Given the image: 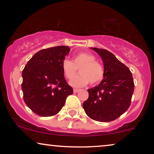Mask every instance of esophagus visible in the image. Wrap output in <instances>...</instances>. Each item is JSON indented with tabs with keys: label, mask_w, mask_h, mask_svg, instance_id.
Here are the masks:
<instances>
[{
	"label": "esophagus",
	"mask_w": 154,
	"mask_h": 154,
	"mask_svg": "<svg viewBox=\"0 0 154 154\" xmlns=\"http://www.w3.org/2000/svg\"><path fill=\"white\" fill-rule=\"evenodd\" d=\"M79 91H80L79 89H73V92H75V93H76V92Z\"/></svg>",
	"instance_id": "esophagus-1"
}]
</instances>
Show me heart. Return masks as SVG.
Instances as JSON below:
<instances>
[{
    "mask_svg": "<svg viewBox=\"0 0 154 154\" xmlns=\"http://www.w3.org/2000/svg\"><path fill=\"white\" fill-rule=\"evenodd\" d=\"M78 69L81 74L70 81V85L73 87H84L89 83L94 85L104 79V68L100 63L97 62L95 57L90 52H79L74 56L73 62L66 59L62 63L63 73L69 80L76 74Z\"/></svg>",
    "mask_w": 154,
    "mask_h": 154,
    "instance_id": "heart-1",
    "label": "heart"
}]
</instances>
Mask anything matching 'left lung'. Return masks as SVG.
Instances as JSON below:
<instances>
[{
  "label": "left lung",
  "mask_w": 154,
  "mask_h": 154,
  "mask_svg": "<svg viewBox=\"0 0 154 154\" xmlns=\"http://www.w3.org/2000/svg\"><path fill=\"white\" fill-rule=\"evenodd\" d=\"M102 57L104 77L97 86L88 89L83 106L88 117L100 122L117 119L131 104L134 84L128 67L108 50L91 48Z\"/></svg>",
  "instance_id": "obj_1"
}]
</instances>
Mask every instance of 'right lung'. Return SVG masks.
I'll return each mask as SVG.
<instances>
[{
    "mask_svg": "<svg viewBox=\"0 0 154 154\" xmlns=\"http://www.w3.org/2000/svg\"><path fill=\"white\" fill-rule=\"evenodd\" d=\"M69 51V46L63 45L41 50L23 69V97L35 114L43 117L56 115L67 97L73 94L62 69V63Z\"/></svg>",
    "mask_w": 154,
    "mask_h": 154,
    "instance_id": "right-lung-1",
    "label": "right lung"
}]
</instances>
